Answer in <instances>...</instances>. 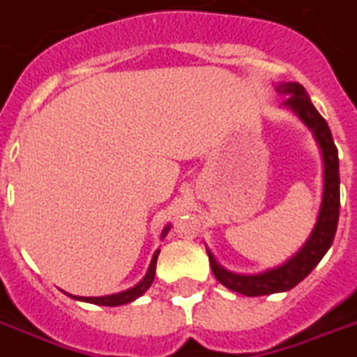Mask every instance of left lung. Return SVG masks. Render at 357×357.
<instances>
[{
  "label": "left lung",
  "instance_id": "8db88e82",
  "mask_svg": "<svg viewBox=\"0 0 357 357\" xmlns=\"http://www.w3.org/2000/svg\"><path fill=\"white\" fill-rule=\"evenodd\" d=\"M279 95L287 96L283 106L291 107L302 123L313 132L314 139L319 143L322 162H324V193H322V204H320L319 218L313 233L303 248L296 255L278 268L266 270L255 275H240L222 268L216 262L214 255L208 253V261L216 279L227 289L240 292L244 296H264L273 292L291 291L300 281L307 278L313 272V268L320 262V259L330 250L331 242L335 238L337 222H339V206H341V195H339V154L331 137L330 126L324 117L317 112V107L311 104L305 89L300 84H279Z\"/></svg>",
  "mask_w": 357,
  "mask_h": 357
}]
</instances>
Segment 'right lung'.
Listing matches in <instances>:
<instances>
[{
	"label": "right lung",
	"mask_w": 357,
	"mask_h": 357,
	"mask_svg": "<svg viewBox=\"0 0 357 357\" xmlns=\"http://www.w3.org/2000/svg\"><path fill=\"white\" fill-rule=\"evenodd\" d=\"M169 225L162 231V238H164L167 231H169ZM158 255H160V250L156 251L153 255V261H151V266H149L147 273H145V278L141 279L139 283L128 289V291H123V292H117V294H109V296H100V298H85V296H73L76 300H82V302H89V303H96V305H107V307H115V305H123V303H130L137 300L139 296H143L147 289L153 284L154 281V273H156V261H158ZM70 296V294H68Z\"/></svg>",
	"instance_id": "1"
}]
</instances>
